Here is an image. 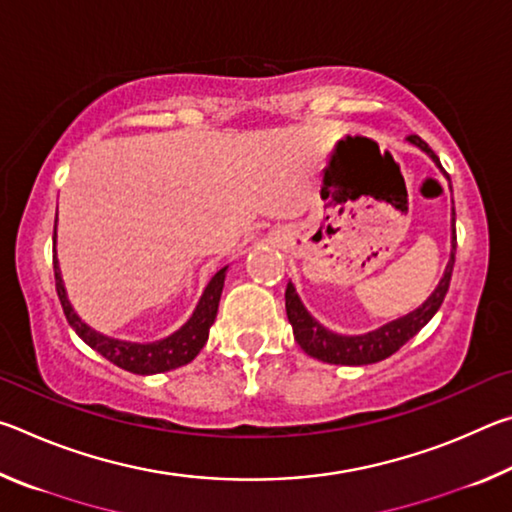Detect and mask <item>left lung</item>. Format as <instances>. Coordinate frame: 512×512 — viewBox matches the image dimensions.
Returning <instances> with one entry per match:
<instances>
[{
  "label": "left lung",
  "mask_w": 512,
  "mask_h": 512,
  "mask_svg": "<svg viewBox=\"0 0 512 512\" xmlns=\"http://www.w3.org/2000/svg\"><path fill=\"white\" fill-rule=\"evenodd\" d=\"M409 142L418 146L429 158L443 169L438 155L429 149V144L418 135H409ZM445 171V169H443ZM454 228H452V257H449V264L445 268L443 280L438 282L436 291L422 302L411 314H406L397 320H391L384 327L375 329V332L361 334V336H343L329 332L318 320L309 314L302 305L296 287L289 282L287 293H284V300H287V316L293 327V336L302 350H305L309 357L325 363H336V366H368V363H377L381 359L391 357L402 345L413 339L420 329L429 323L433 314L443 305V300L449 291V282H452V271H454V259H456V212H454Z\"/></svg>",
  "instance_id": "8db88e82"
}]
</instances>
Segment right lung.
Returning a JSON list of instances; mask_svg holds the SVG:
<instances>
[{
  "instance_id": "obj_1",
  "label": "right lung",
  "mask_w": 512,
  "mask_h": 512,
  "mask_svg": "<svg viewBox=\"0 0 512 512\" xmlns=\"http://www.w3.org/2000/svg\"><path fill=\"white\" fill-rule=\"evenodd\" d=\"M54 244H56V225H54ZM225 271H228V266H223L221 271L212 277L210 284H207L203 291L201 300H198L192 318H189L178 332H173L162 341L131 343V341H119V339H112V336L99 334L97 329H92L90 325L83 323L79 314H76L72 305H69L63 277H60L58 259L54 255L56 293H58L60 305H63L67 323L72 325L74 332L79 334L92 350H97L101 357H106L108 361L115 363V366L124 368L128 372H135V375H155V372H167L173 368H180L192 361L196 354L203 350V345L207 343V336H210V327L216 318V311H219Z\"/></svg>"
}]
</instances>
